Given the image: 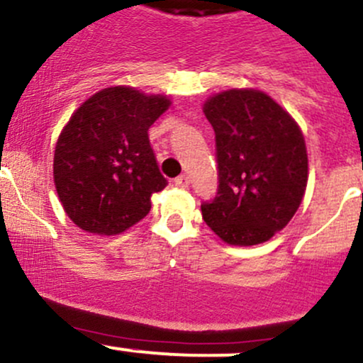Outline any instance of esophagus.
I'll return each mask as SVG.
<instances>
[{
    "mask_svg": "<svg viewBox=\"0 0 363 363\" xmlns=\"http://www.w3.org/2000/svg\"><path fill=\"white\" fill-rule=\"evenodd\" d=\"M189 183H190L189 177H185V174H180L178 178H174V185L180 186V189H186V186H189Z\"/></svg>",
    "mask_w": 363,
    "mask_h": 363,
    "instance_id": "1",
    "label": "esophagus"
}]
</instances>
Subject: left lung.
Returning a JSON list of instances; mask_svg holds the SVG:
<instances>
[{"label":"left lung","mask_w":363,"mask_h":363,"mask_svg":"<svg viewBox=\"0 0 363 363\" xmlns=\"http://www.w3.org/2000/svg\"><path fill=\"white\" fill-rule=\"evenodd\" d=\"M202 111L216 133L219 190L202 206L206 225L228 245L267 242L298 211L308 180L302 128L269 94L228 89Z\"/></svg>","instance_id":"1"}]
</instances>
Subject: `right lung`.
Listing matches in <instances>:
<instances>
[{
  "instance_id": "obj_1",
  "label": "right lung",
  "mask_w": 363,
  "mask_h": 363,
  "mask_svg": "<svg viewBox=\"0 0 363 363\" xmlns=\"http://www.w3.org/2000/svg\"><path fill=\"white\" fill-rule=\"evenodd\" d=\"M171 106L164 94L101 89L61 130L52 160L56 194L80 230L113 236L137 225L166 186L147 130Z\"/></svg>"
}]
</instances>
